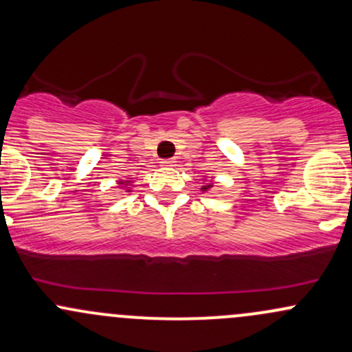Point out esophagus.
I'll use <instances>...</instances> for the list:
<instances>
[{
	"instance_id": "obj_1",
	"label": "esophagus",
	"mask_w": 352,
	"mask_h": 352,
	"mask_svg": "<svg viewBox=\"0 0 352 352\" xmlns=\"http://www.w3.org/2000/svg\"><path fill=\"white\" fill-rule=\"evenodd\" d=\"M160 164L162 167H173V165H175V160H173V158H165V160H162Z\"/></svg>"
}]
</instances>
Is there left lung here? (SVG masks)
<instances>
[{
    "label": "left lung",
    "mask_w": 352,
    "mask_h": 352,
    "mask_svg": "<svg viewBox=\"0 0 352 352\" xmlns=\"http://www.w3.org/2000/svg\"><path fill=\"white\" fill-rule=\"evenodd\" d=\"M212 187V184H207V185H202V192H207L208 188Z\"/></svg>",
    "instance_id": "left-lung-1"
}]
</instances>
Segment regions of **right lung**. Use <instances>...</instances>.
<instances>
[{
  "label": "right lung",
  "mask_w": 352,
  "mask_h": 352,
  "mask_svg": "<svg viewBox=\"0 0 352 352\" xmlns=\"http://www.w3.org/2000/svg\"><path fill=\"white\" fill-rule=\"evenodd\" d=\"M120 184H125L126 185V184H130V182H129V180H122V182H120Z\"/></svg>",
  "instance_id": "add662e5"
}]
</instances>
